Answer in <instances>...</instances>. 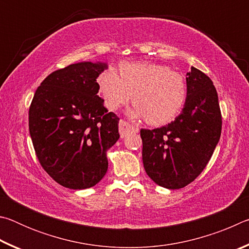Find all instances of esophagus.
<instances>
[{
	"mask_svg": "<svg viewBox=\"0 0 249 249\" xmlns=\"http://www.w3.org/2000/svg\"><path fill=\"white\" fill-rule=\"evenodd\" d=\"M119 129H120V134H121L122 138H124L126 136V134H127L128 130H135V132H138L137 126L129 124V123H127V122H125L123 120L120 121Z\"/></svg>",
	"mask_w": 249,
	"mask_h": 249,
	"instance_id": "1",
	"label": "esophagus"
}]
</instances>
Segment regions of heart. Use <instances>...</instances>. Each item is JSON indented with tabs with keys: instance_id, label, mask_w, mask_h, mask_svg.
Masks as SVG:
<instances>
[{
	"instance_id": "obj_1",
	"label": "heart",
	"mask_w": 249,
	"mask_h": 249,
	"mask_svg": "<svg viewBox=\"0 0 249 249\" xmlns=\"http://www.w3.org/2000/svg\"><path fill=\"white\" fill-rule=\"evenodd\" d=\"M105 107L116 111L133 99L134 117H145L151 125L168 123L178 115L187 99L182 74L154 62H124L120 75L107 69L99 79Z\"/></svg>"
}]
</instances>
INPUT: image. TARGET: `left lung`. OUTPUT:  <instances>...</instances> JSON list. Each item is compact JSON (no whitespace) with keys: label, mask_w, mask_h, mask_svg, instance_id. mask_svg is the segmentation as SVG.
I'll return each mask as SVG.
<instances>
[{"label":"left lung","mask_w":249,"mask_h":249,"mask_svg":"<svg viewBox=\"0 0 249 249\" xmlns=\"http://www.w3.org/2000/svg\"><path fill=\"white\" fill-rule=\"evenodd\" d=\"M184 107L170 124L141 129L146 174L160 187L181 189L208 165L221 137L222 115L212 80L191 67Z\"/></svg>","instance_id":"obj_1"}]
</instances>
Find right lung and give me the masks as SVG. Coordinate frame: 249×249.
<instances>
[{
    "label": "right lung",
    "mask_w": 249,
    "mask_h": 249,
    "mask_svg": "<svg viewBox=\"0 0 249 249\" xmlns=\"http://www.w3.org/2000/svg\"><path fill=\"white\" fill-rule=\"evenodd\" d=\"M102 62H79L50 73L28 112L34 149L44 170L62 187L82 190L107 171V151L120 138V119L98 95Z\"/></svg>",
    "instance_id": "right-lung-1"
}]
</instances>
